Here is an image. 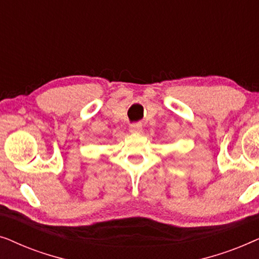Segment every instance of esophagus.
Segmentation results:
<instances>
[{
	"label": "esophagus",
	"mask_w": 259,
	"mask_h": 259,
	"mask_svg": "<svg viewBox=\"0 0 259 259\" xmlns=\"http://www.w3.org/2000/svg\"><path fill=\"white\" fill-rule=\"evenodd\" d=\"M141 131H143V126H141V123H132V125L130 126L131 133L138 134V133H140Z\"/></svg>",
	"instance_id": "34e87169"
}]
</instances>
